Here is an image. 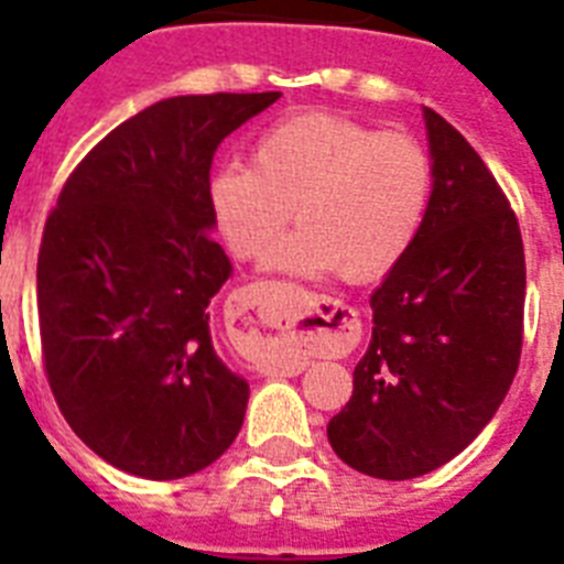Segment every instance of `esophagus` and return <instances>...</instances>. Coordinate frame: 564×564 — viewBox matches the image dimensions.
<instances>
[{"label":"esophagus","instance_id":"34e87169","mask_svg":"<svg viewBox=\"0 0 564 564\" xmlns=\"http://www.w3.org/2000/svg\"><path fill=\"white\" fill-rule=\"evenodd\" d=\"M265 291H268V282H257V285L248 288L246 291L248 305L251 307L257 305ZM336 307L338 305L333 302V311H336ZM344 327H347V318H333V316H327V313L316 311V318H311V327L296 336V344H299L296 356L288 358V361H279V364H259L257 370L268 372V376H276V372H282V376H296V372L305 370L307 356H311V352L325 350V347H330V344L341 341Z\"/></svg>","mask_w":564,"mask_h":564}]
</instances>
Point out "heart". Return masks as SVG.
Segmentation results:
<instances>
[{
	"instance_id": "heart-1",
	"label": "heart",
	"mask_w": 564,
	"mask_h": 564,
	"mask_svg": "<svg viewBox=\"0 0 564 564\" xmlns=\"http://www.w3.org/2000/svg\"><path fill=\"white\" fill-rule=\"evenodd\" d=\"M432 197V158L415 134L378 132L330 112L293 115L259 134L253 166L223 163L208 183L228 251L253 259L296 214L271 265L336 271L347 282L390 273L415 242Z\"/></svg>"
}]
</instances>
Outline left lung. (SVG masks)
Segmentation results:
<instances>
[{
	"mask_svg": "<svg viewBox=\"0 0 564 564\" xmlns=\"http://www.w3.org/2000/svg\"><path fill=\"white\" fill-rule=\"evenodd\" d=\"M432 197L372 293V341L327 423L347 466L412 480L460 455L506 398L522 352L525 251L511 203L471 143L423 109Z\"/></svg>",
	"mask_w": 564,
	"mask_h": 564,
	"instance_id": "1",
	"label": "left lung"
}]
</instances>
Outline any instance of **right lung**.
<instances>
[{
  "label": "right lung",
  "instance_id": "1",
  "mask_svg": "<svg viewBox=\"0 0 564 564\" xmlns=\"http://www.w3.org/2000/svg\"><path fill=\"white\" fill-rule=\"evenodd\" d=\"M279 93L158 101L89 149L44 223L39 333L64 421L115 468L177 480L237 437L246 378L212 344L231 276L212 237L208 174L234 129Z\"/></svg>",
  "mask_w": 564,
  "mask_h": 564
}]
</instances>
